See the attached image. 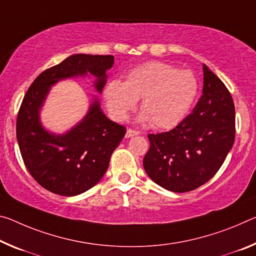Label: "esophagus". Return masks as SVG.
<instances>
[{"mask_svg": "<svg viewBox=\"0 0 256 256\" xmlns=\"http://www.w3.org/2000/svg\"><path fill=\"white\" fill-rule=\"evenodd\" d=\"M139 134H140L139 131H134V130L128 128L126 133H125V138H132V136H139Z\"/></svg>", "mask_w": 256, "mask_h": 256, "instance_id": "obj_1", "label": "esophagus"}]
</instances>
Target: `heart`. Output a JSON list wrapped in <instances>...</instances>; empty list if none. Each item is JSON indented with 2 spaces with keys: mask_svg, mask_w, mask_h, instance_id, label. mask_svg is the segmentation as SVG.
<instances>
[{
  "mask_svg": "<svg viewBox=\"0 0 256 256\" xmlns=\"http://www.w3.org/2000/svg\"><path fill=\"white\" fill-rule=\"evenodd\" d=\"M197 77L192 70H179L163 62H147L128 72L125 82L110 80L104 90L109 112L117 120H125L141 99L144 112L140 123L152 122L156 128H171L189 112L197 98Z\"/></svg>",
  "mask_w": 256,
  "mask_h": 256,
  "instance_id": "obj_1",
  "label": "heart"
}]
</instances>
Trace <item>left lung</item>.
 <instances>
[{"label":"left lung","mask_w":256,"mask_h":256,"mask_svg":"<svg viewBox=\"0 0 256 256\" xmlns=\"http://www.w3.org/2000/svg\"><path fill=\"white\" fill-rule=\"evenodd\" d=\"M202 96L168 132L149 134L146 173L170 192H186L212 179L234 141V104L222 80L202 64Z\"/></svg>","instance_id":"obj_1"}]
</instances>
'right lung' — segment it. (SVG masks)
<instances>
[{
	"label": "right lung",
	"instance_id": "right-lung-1",
	"mask_svg": "<svg viewBox=\"0 0 256 256\" xmlns=\"http://www.w3.org/2000/svg\"><path fill=\"white\" fill-rule=\"evenodd\" d=\"M112 56H70L36 77L28 88L17 118V140L24 163L32 176L48 192L76 196L91 189L106 173L114 150L125 136V128L107 118L98 96L78 123L62 134L40 122V110L51 86L60 80L93 76V86L102 92Z\"/></svg>",
	"mask_w": 256,
	"mask_h": 256
}]
</instances>
